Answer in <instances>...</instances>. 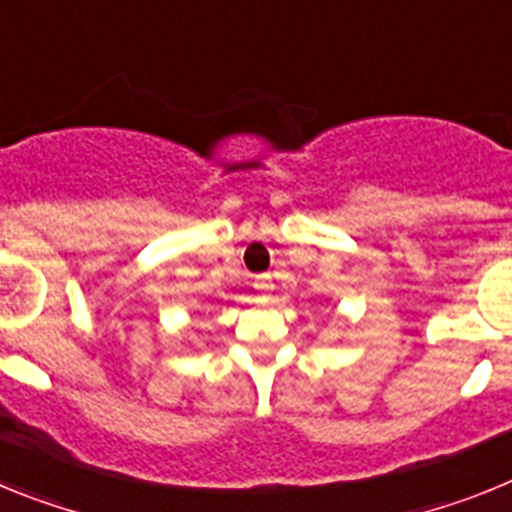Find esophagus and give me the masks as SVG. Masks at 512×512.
Listing matches in <instances>:
<instances>
[{
  "label": "esophagus",
  "instance_id": "obj_1",
  "mask_svg": "<svg viewBox=\"0 0 512 512\" xmlns=\"http://www.w3.org/2000/svg\"><path fill=\"white\" fill-rule=\"evenodd\" d=\"M253 287L261 289V292H269V289L274 287V282H271L269 274H261V277H256V282H253Z\"/></svg>",
  "mask_w": 512,
  "mask_h": 512
}]
</instances>
